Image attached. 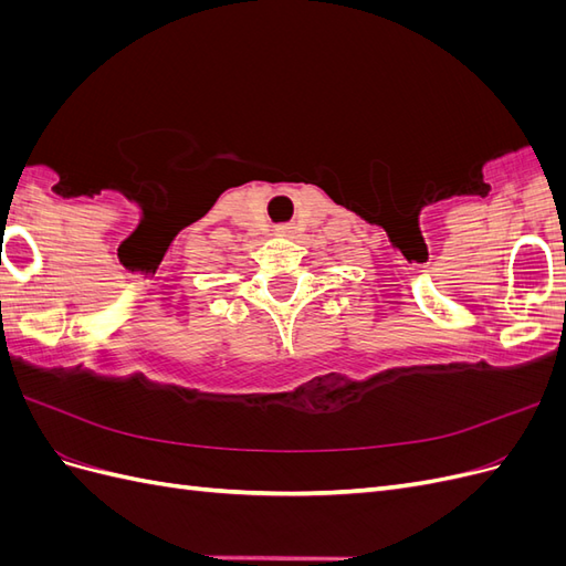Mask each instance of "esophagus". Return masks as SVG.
<instances>
[{"label": "esophagus", "instance_id": "1", "mask_svg": "<svg viewBox=\"0 0 566 566\" xmlns=\"http://www.w3.org/2000/svg\"><path fill=\"white\" fill-rule=\"evenodd\" d=\"M293 229H295V227H290V224H281V227H276V233H279V235H290V233H293Z\"/></svg>", "mask_w": 566, "mask_h": 566}]
</instances>
